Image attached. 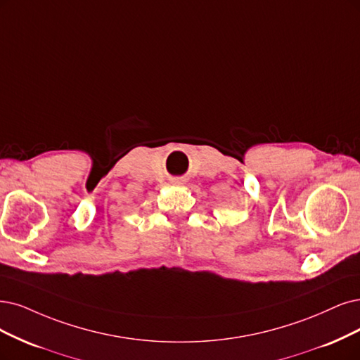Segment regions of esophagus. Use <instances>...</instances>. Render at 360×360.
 Returning a JSON list of instances; mask_svg holds the SVG:
<instances>
[{
	"label": "esophagus",
	"mask_w": 360,
	"mask_h": 360,
	"mask_svg": "<svg viewBox=\"0 0 360 360\" xmlns=\"http://www.w3.org/2000/svg\"><path fill=\"white\" fill-rule=\"evenodd\" d=\"M178 182H181V181H178Z\"/></svg>",
	"instance_id": "34e87169"
}]
</instances>
